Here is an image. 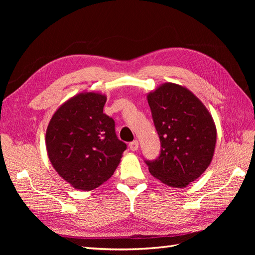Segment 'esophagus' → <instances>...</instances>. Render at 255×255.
<instances>
[{
    "instance_id": "34e87169",
    "label": "esophagus",
    "mask_w": 255,
    "mask_h": 255,
    "mask_svg": "<svg viewBox=\"0 0 255 255\" xmlns=\"http://www.w3.org/2000/svg\"><path fill=\"white\" fill-rule=\"evenodd\" d=\"M138 145H139V143H138L137 140H134V141L128 143V146H129V150L130 151H136L138 149Z\"/></svg>"
}]
</instances>
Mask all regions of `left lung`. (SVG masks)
<instances>
[{"instance_id": "left-lung-1", "label": "left lung", "mask_w": 255, "mask_h": 255, "mask_svg": "<svg viewBox=\"0 0 255 255\" xmlns=\"http://www.w3.org/2000/svg\"><path fill=\"white\" fill-rule=\"evenodd\" d=\"M161 150L145 160L150 173L170 187L196 181L214 156L217 129L205 105L186 87L164 83L146 95Z\"/></svg>"}]
</instances>
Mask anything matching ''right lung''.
Listing matches in <instances>:
<instances>
[{
  "mask_svg": "<svg viewBox=\"0 0 255 255\" xmlns=\"http://www.w3.org/2000/svg\"><path fill=\"white\" fill-rule=\"evenodd\" d=\"M106 96L83 91L54 113L45 133L53 168L72 187L89 191L114 174L127 144L115 133V121L103 113Z\"/></svg>",
  "mask_w": 255,
  "mask_h": 255,
  "instance_id": "1",
  "label": "right lung"
}]
</instances>
